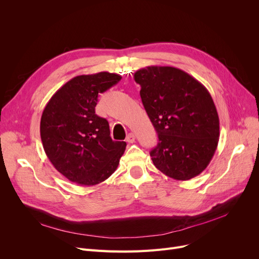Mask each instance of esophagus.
I'll return each mask as SVG.
<instances>
[{
	"mask_svg": "<svg viewBox=\"0 0 259 259\" xmlns=\"http://www.w3.org/2000/svg\"><path fill=\"white\" fill-rule=\"evenodd\" d=\"M126 142H127V143H130V144H132V143H134V142H135V137H134V134H133V133H129V134L127 135Z\"/></svg>",
	"mask_w": 259,
	"mask_h": 259,
	"instance_id": "1",
	"label": "esophagus"
}]
</instances>
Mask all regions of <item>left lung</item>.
Segmentation results:
<instances>
[{
    "instance_id": "8db88e82",
    "label": "left lung",
    "mask_w": 259,
    "mask_h": 259,
    "mask_svg": "<svg viewBox=\"0 0 259 259\" xmlns=\"http://www.w3.org/2000/svg\"><path fill=\"white\" fill-rule=\"evenodd\" d=\"M145 110L158 135L154 166L178 181L207 168L219 144L220 118L207 88L179 68L149 66L134 73Z\"/></svg>"
}]
</instances>
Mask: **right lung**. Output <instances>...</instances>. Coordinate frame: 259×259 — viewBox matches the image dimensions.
Returning <instances> with one entry per match:
<instances>
[{"label":"right lung","instance_id":"add662e5","mask_svg":"<svg viewBox=\"0 0 259 259\" xmlns=\"http://www.w3.org/2000/svg\"><path fill=\"white\" fill-rule=\"evenodd\" d=\"M121 76L106 71L71 78L52 95L40 117V139L53 167L80 186L106 181L127 144L114 142L108 120L95 114L99 94Z\"/></svg>","mask_w":259,"mask_h":259}]
</instances>
